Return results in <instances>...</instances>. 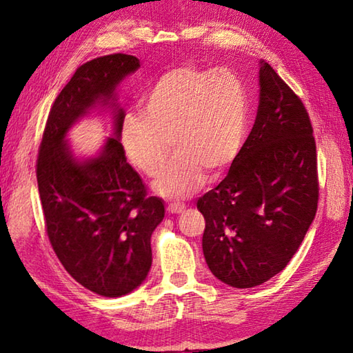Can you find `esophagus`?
Returning a JSON list of instances; mask_svg holds the SVG:
<instances>
[{
    "instance_id": "1",
    "label": "esophagus",
    "mask_w": 353,
    "mask_h": 353,
    "mask_svg": "<svg viewBox=\"0 0 353 353\" xmlns=\"http://www.w3.org/2000/svg\"><path fill=\"white\" fill-rule=\"evenodd\" d=\"M185 210V205L183 204H179V202H171V204H168V212L170 213H182Z\"/></svg>"
}]
</instances>
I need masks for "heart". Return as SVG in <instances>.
I'll return each instance as SVG.
<instances>
[{
    "label": "heart",
    "instance_id": "1",
    "mask_svg": "<svg viewBox=\"0 0 353 353\" xmlns=\"http://www.w3.org/2000/svg\"><path fill=\"white\" fill-rule=\"evenodd\" d=\"M143 110L124 113L119 140L126 157L146 176H157L159 194L183 199L207 174L223 176L243 151L249 128L246 85L234 71L179 65L160 74L141 98Z\"/></svg>",
    "mask_w": 353,
    "mask_h": 353
}]
</instances>
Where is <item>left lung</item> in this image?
<instances>
[{"instance_id": "obj_1", "label": "left lung", "mask_w": 353, "mask_h": 353, "mask_svg": "<svg viewBox=\"0 0 353 353\" xmlns=\"http://www.w3.org/2000/svg\"><path fill=\"white\" fill-rule=\"evenodd\" d=\"M319 199L313 126L302 99L261 62L255 124L218 187L198 199L202 250L214 277L252 288L288 265Z\"/></svg>"}]
</instances>
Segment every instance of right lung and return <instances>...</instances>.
Returning a JSON list of instances; mask_svg holds the SVG:
<instances>
[{"instance_id": "right-lung-1", "label": "right lung", "mask_w": 353, "mask_h": 353, "mask_svg": "<svg viewBox=\"0 0 353 353\" xmlns=\"http://www.w3.org/2000/svg\"><path fill=\"white\" fill-rule=\"evenodd\" d=\"M139 67V59L123 52L81 65L51 107L37 155L48 240L77 283L105 297L128 294L146 279L151 235L165 207L148 196L139 172L128 163L119 143L121 109L117 107L115 137L97 159L76 162L65 135L94 103H107Z\"/></svg>"}]
</instances>
